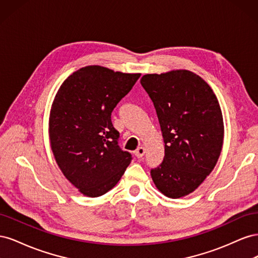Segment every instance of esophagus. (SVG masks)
I'll return each instance as SVG.
<instances>
[{
    "label": "esophagus",
    "mask_w": 258,
    "mask_h": 258,
    "mask_svg": "<svg viewBox=\"0 0 258 258\" xmlns=\"http://www.w3.org/2000/svg\"><path fill=\"white\" fill-rule=\"evenodd\" d=\"M144 154H145V148L143 146H139L137 148V151L135 152V155L137 156L138 158H142L143 156H144Z\"/></svg>",
    "instance_id": "1"
}]
</instances>
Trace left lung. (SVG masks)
<instances>
[{"label": "left lung", "instance_id": "obj_1", "mask_svg": "<svg viewBox=\"0 0 258 258\" xmlns=\"http://www.w3.org/2000/svg\"><path fill=\"white\" fill-rule=\"evenodd\" d=\"M140 82L153 101L165 142V158L151 171L153 182L166 197H185L198 188L220 158V103L209 84L188 70L145 74Z\"/></svg>", "mask_w": 258, "mask_h": 258}]
</instances>
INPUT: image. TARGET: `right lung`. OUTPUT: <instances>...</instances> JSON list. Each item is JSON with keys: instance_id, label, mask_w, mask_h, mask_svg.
<instances>
[{"instance_id": "right-lung-1", "label": "right lung", "mask_w": 258, "mask_h": 258, "mask_svg": "<svg viewBox=\"0 0 258 258\" xmlns=\"http://www.w3.org/2000/svg\"><path fill=\"white\" fill-rule=\"evenodd\" d=\"M141 76L87 66L62 83L51 104L48 134L61 172L87 197H99L118 183L130 165L111 114Z\"/></svg>"}]
</instances>
